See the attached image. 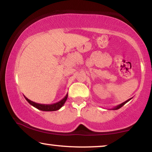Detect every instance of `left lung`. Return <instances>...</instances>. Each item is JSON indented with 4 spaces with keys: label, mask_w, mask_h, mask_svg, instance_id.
I'll use <instances>...</instances> for the list:
<instances>
[{
    "label": "left lung",
    "mask_w": 152,
    "mask_h": 152,
    "mask_svg": "<svg viewBox=\"0 0 152 152\" xmlns=\"http://www.w3.org/2000/svg\"><path fill=\"white\" fill-rule=\"evenodd\" d=\"M132 98H130V99H127V100L126 101H125V102H124L123 103H122V104H119V105H118V106H116V107H113V109H111V110H117V109H119L120 108H121L122 106H124V104H125L126 103V102H128L130 100V99H132Z\"/></svg>",
    "instance_id": "8db88e82"
}]
</instances>
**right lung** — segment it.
Returning a JSON list of instances; mask_svg holds the SVG:
<instances>
[{
	"instance_id": "right-lung-1",
	"label": "right lung",
	"mask_w": 152,
	"mask_h": 152,
	"mask_svg": "<svg viewBox=\"0 0 152 152\" xmlns=\"http://www.w3.org/2000/svg\"><path fill=\"white\" fill-rule=\"evenodd\" d=\"M24 97L26 100L28 102L29 104H30L33 106L34 107L37 108V109L41 110V111H57V110L60 109L62 107H63L64 103L66 102V99L68 98V94H66V96L64 97L61 100L57 102L56 103L51 104H43L36 103L30 100V99L27 98L26 96Z\"/></svg>"
}]
</instances>
